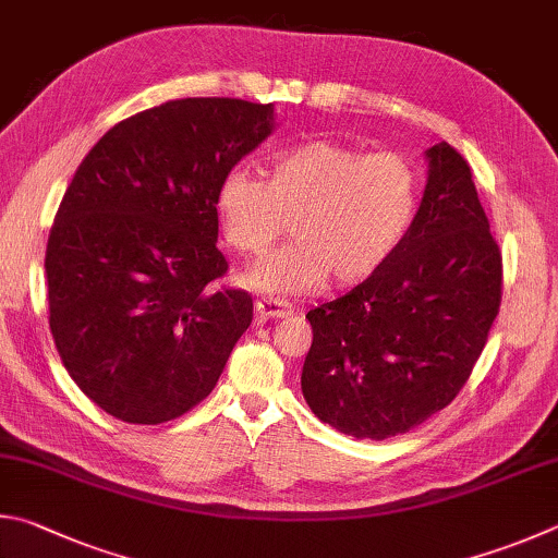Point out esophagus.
I'll return each instance as SVG.
<instances>
[{"label": "esophagus", "mask_w": 558, "mask_h": 558, "mask_svg": "<svg viewBox=\"0 0 558 558\" xmlns=\"http://www.w3.org/2000/svg\"><path fill=\"white\" fill-rule=\"evenodd\" d=\"M295 312L290 302L282 300H272V298H260L256 300V314L258 319H280V317H290Z\"/></svg>", "instance_id": "obj_1"}]
</instances>
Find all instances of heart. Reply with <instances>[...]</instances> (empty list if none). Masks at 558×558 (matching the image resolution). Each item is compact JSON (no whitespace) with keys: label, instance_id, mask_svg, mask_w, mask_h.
<instances>
[{"label":"heart","instance_id":"1","mask_svg":"<svg viewBox=\"0 0 558 558\" xmlns=\"http://www.w3.org/2000/svg\"><path fill=\"white\" fill-rule=\"evenodd\" d=\"M422 175L408 156L366 154L337 141H307L270 158L268 180L231 168L217 190L225 239L260 258L292 219L295 241L246 272L253 288L292 295L331 276L341 288L376 276L417 217Z\"/></svg>","mask_w":558,"mask_h":558}]
</instances>
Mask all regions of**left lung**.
I'll use <instances>...</instances> for the list:
<instances>
[{"instance_id": "left-lung-1", "label": "left lung", "mask_w": 558, "mask_h": 558, "mask_svg": "<svg viewBox=\"0 0 558 558\" xmlns=\"http://www.w3.org/2000/svg\"><path fill=\"white\" fill-rule=\"evenodd\" d=\"M402 246L376 276L307 312L302 395L356 439H390L447 408L488 341L502 300V253L471 166L449 144Z\"/></svg>"}]
</instances>
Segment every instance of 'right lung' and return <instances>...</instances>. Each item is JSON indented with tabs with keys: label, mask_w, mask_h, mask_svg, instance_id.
Here are the masks:
<instances>
[{
	"label": "right lung",
	"mask_w": 558,
	"mask_h": 558,
	"mask_svg": "<svg viewBox=\"0 0 558 558\" xmlns=\"http://www.w3.org/2000/svg\"><path fill=\"white\" fill-rule=\"evenodd\" d=\"M272 131V105L185 97L111 126L75 170L46 248L50 331L70 378L129 424L215 390L253 319L217 288L219 182Z\"/></svg>",
	"instance_id": "right-lung-1"
}]
</instances>
